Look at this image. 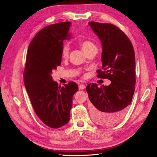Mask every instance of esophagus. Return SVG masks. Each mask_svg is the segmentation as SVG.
Returning <instances> with one entry per match:
<instances>
[{"label":"esophagus","mask_w":157,"mask_h":157,"mask_svg":"<svg viewBox=\"0 0 157 157\" xmlns=\"http://www.w3.org/2000/svg\"><path fill=\"white\" fill-rule=\"evenodd\" d=\"M85 85L84 84H80L79 85V86H78V88H79V90H83V89H84L85 88Z\"/></svg>","instance_id":"esophagus-1"}]
</instances>
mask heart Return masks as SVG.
Masks as SVG:
<instances>
[{
	"label": "heart",
	"mask_w": 157,
	"mask_h": 157,
	"mask_svg": "<svg viewBox=\"0 0 157 157\" xmlns=\"http://www.w3.org/2000/svg\"><path fill=\"white\" fill-rule=\"evenodd\" d=\"M80 46H81L82 50L84 53L88 52L89 50L94 49V48H97L96 46L95 45L93 42L89 40H84L82 41L81 43H80ZM69 47L67 44H65L62 49V52H61V54L63 58H67L69 55Z\"/></svg>",
	"instance_id": "heart-1"
}]
</instances>
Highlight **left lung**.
I'll use <instances>...</instances> for the list:
<instances>
[{
	"mask_svg": "<svg viewBox=\"0 0 157 157\" xmlns=\"http://www.w3.org/2000/svg\"><path fill=\"white\" fill-rule=\"evenodd\" d=\"M102 44V69L98 70V77L107 78L109 86L98 87L90 83L86 86L92 103L94 121L103 126H110L124 117L130 105L136 85L135 53L130 40L119 28L111 23H88Z\"/></svg>",
	"mask_w": 157,
	"mask_h": 157,
	"instance_id": "obj_1",
	"label": "left lung"
}]
</instances>
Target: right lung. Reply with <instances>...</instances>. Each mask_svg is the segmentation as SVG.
Segmentation results:
<instances>
[{
  "instance_id": "1",
  "label": "right lung",
  "mask_w": 157,
  "mask_h": 157,
  "mask_svg": "<svg viewBox=\"0 0 157 157\" xmlns=\"http://www.w3.org/2000/svg\"><path fill=\"white\" fill-rule=\"evenodd\" d=\"M69 21L50 25L41 29L28 48L23 80L36 115L46 125L58 128L70 118L73 96L78 85L64 86L53 81L52 71L61 65L63 41L70 37Z\"/></svg>"
}]
</instances>
